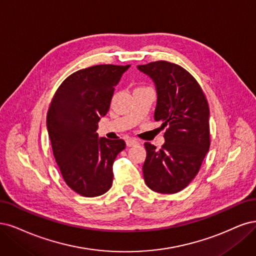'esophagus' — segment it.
<instances>
[{
	"instance_id": "esophagus-1",
	"label": "esophagus",
	"mask_w": 256,
	"mask_h": 256,
	"mask_svg": "<svg viewBox=\"0 0 256 256\" xmlns=\"http://www.w3.org/2000/svg\"><path fill=\"white\" fill-rule=\"evenodd\" d=\"M138 144V140L137 139H133V138H130L126 140V146H133L135 144Z\"/></svg>"
}]
</instances>
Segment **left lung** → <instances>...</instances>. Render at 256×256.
<instances>
[{"mask_svg": "<svg viewBox=\"0 0 256 256\" xmlns=\"http://www.w3.org/2000/svg\"><path fill=\"white\" fill-rule=\"evenodd\" d=\"M137 68L153 80L154 119L167 128L162 149L144 144L146 184L156 192L176 194L196 178L210 150L208 103L196 78L176 64L158 60Z\"/></svg>", "mask_w": 256, "mask_h": 256, "instance_id": "obj_1", "label": "left lung"}]
</instances>
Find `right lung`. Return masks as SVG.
Returning a JSON list of instances; mask_svg holds the SVG:
<instances>
[{"label":"right lung","instance_id":"1","mask_svg":"<svg viewBox=\"0 0 256 256\" xmlns=\"http://www.w3.org/2000/svg\"><path fill=\"white\" fill-rule=\"evenodd\" d=\"M130 68L96 64L72 73L56 90L46 116L54 158L62 178L83 196L105 194L112 184V164L123 139L98 137V122L110 110L116 86Z\"/></svg>","mask_w":256,"mask_h":256}]
</instances>
